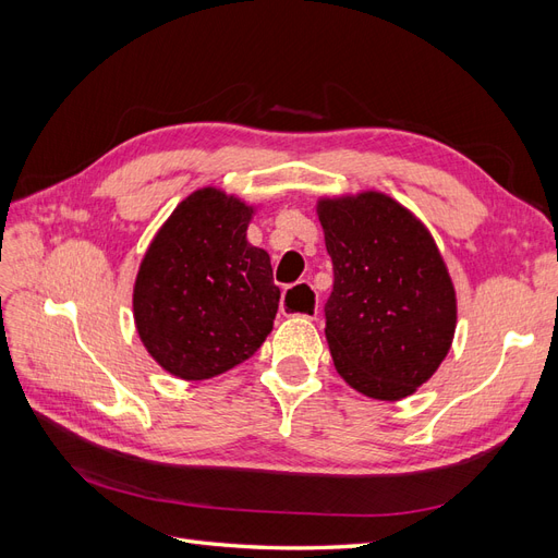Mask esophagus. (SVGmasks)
Listing matches in <instances>:
<instances>
[{"mask_svg": "<svg viewBox=\"0 0 558 558\" xmlns=\"http://www.w3.org/2000/svg\"><path fill=\"white\" fill-rule=\"evenodd\" d=\"M316 310H318V302H316V293L310 283H300V286H293V289H289V291H283V298H281L283 314L314 318Z\"/></svg>", "mask_w": 558, "mask_h": 558, "instance_id": "1", "label": "esophagus"}]
</instances>
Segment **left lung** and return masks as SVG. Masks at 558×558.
Listing matches in <instances>:
<instances>
[{"instance_id": "left-lung-1", "label": "left lung", "mask_w": 558, "mask_h": 558, "mask_svg": "<svg viewBox=\"0 0 558 558\" xmlns=\"http://www.w3.org/2000/svg\"><path fill=\"white\" fill-rule=\"evenodd\" d=\"M332 260L326 340L340 377L375 400L426 384L453 340L456 293L430 232L393 197L318 199Z\"/></svg>"}]
</instances>
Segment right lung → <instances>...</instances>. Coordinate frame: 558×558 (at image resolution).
Masks as SVG:
<instances>
[{
	"mask_svg": "<svg viewBox=\"0 0 558 558\" xmlns=\"http://www.w3.org/2000/svg\"><path fill=\"white\" fill-rule=\"evenodd\" d=\"M253 207L191 193L150 242L134 281V324L167 373L199 381L260 349L279 310L267 251L246 242Z\"/></svg>",
	"mask_w": 558,
	"mask_h": 558,
	"instance_id": "obj_1",
	"label": "right lung"
}]
</instances>
